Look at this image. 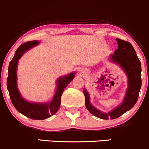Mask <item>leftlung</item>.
I'll return each mask as SVG.
<instances>
[{
  "label": "left lung",
  "mask_w": 149,
  "mask_h": 149,
  "mask_svg": "<svg viewBox=\"0 0 149 149\" xmlns=\"http://www.w3.org/2000/svg\"><path fill=\"white\" fill-rule=\"evenodd\" d=\"M116 41L118 48L113 54L111 55V60L122 68L128 77V88L123 102L113 111L107 113H103L92 105L90 102L88 93L85 88L84 89L86 108L93 115L102 119H116L131 110L138 100L142 86L141 62L135 49L129 42L119 38H116Z\"/></svg>",
  "instance_id": "1"
}]
</instances>
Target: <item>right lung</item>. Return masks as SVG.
Masks as SVG:
<instances>
[{"label": "right lung", "mask_w": 149, "mask_h": 149, "mask_svg": "<svg viewBox=\"0 0 149 149\" xmlns=\"http://www.w3.org/2000/svg\"><path fill=\"white\" fill-rule=\"evenodd\" d=\"M40 42L27 41L16 49L14 56L8 68V77L7 87L12 104L20 113L32 119H45L50 117L58 111L61 105V98L66 86L74 77L75 72H71L65 76L61 77L56 81V90L51 102L47 103H34L27 102L21 96L17 86V65L18 60L29 49L36 46Z\"/></svg>", "instance_id": "obj_1"}]
</instances>
